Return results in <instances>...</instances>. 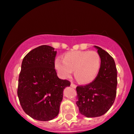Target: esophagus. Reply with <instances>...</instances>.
<instances>
[{"mask_svg":"<svg viewBox=\"0 0 134 134\" xmlns=\"http://www.w3.org/2000/svg\"><path fill=\"white\" fill-rule=\"evenodd\" d=\"M71 86L72 87V88H76V85H75V84L72 83H71Z\"/></svg>","mask_w":134,"mask_h":134,"instance_id":"1","label":"esophagus"}]
</instances>
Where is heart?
Here are the masks:
<instances>
[{
    "label": "heart",
    "instance_id": "obj_1",
    "mask_svg": "<svg viewBox=\"0 0 134 134\" xmlns=\"http://www.w3.org/2000/svg\"><path fill=\"white\" fill-rule=\"evenodd\" d=\"M56 69L63 78L71 77L73 71L81 83H88L95 80L101 67V58L94 51H76L66 54L63 60L56 58Z\"/></svg>",
    "mask_w": 134,
    "mask_h": 134
}]
</instances>
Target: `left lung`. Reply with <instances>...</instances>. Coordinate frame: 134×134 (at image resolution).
Segmentation results:
<instances>
[{
    "label": "left lung",
    "instance_id": "obj_1",
    "mask_svg": "<svg viewBox=\"0 0 134 134\" xmlns=\"http://www.w3.org/2000/svg\"><path fill=\"white\" fill-rule=\"evenodd\" d=\"M101 58V67L94 81L76 87L80 114L87 118L105 114L110 108L116 96L117 69L114 60L107 51L94 46Z\"/></svg>",
    "mask_w": 134,
    "mask_h": 134
}]
</instances>
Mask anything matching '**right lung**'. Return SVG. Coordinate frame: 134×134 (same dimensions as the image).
<instances>
[{"label": "right lung", "mask_w": 134, "mask_h": 134, "mask_svg": "<svg viewBox=\"0 0 134 134\" xmlns=\"http://www.w3.org/2000/svg\"><path fill=\"white\" fill-rule=\"evenodd\" d=\"M56 51L51 46H39L24 58L17 94L22 109L33 119L47 121L59 114L63 91L70 81L58 77L54 69Z\"/></svg>", "instance_id": "1"}]
</instances>
